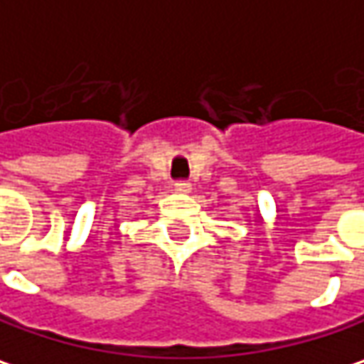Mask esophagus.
Listing matches in <instances>:
<instances>
[{
	"label": "esophagus",
	"mask_w": 364,
	"mask_h": 364,
	"mask_svg": "<svg viewBox=\"0 0 364 364\" xmlns=\"http://www.w3.org/2000/svg\"><path fill=\"white\" fill-rule=\"evenodd\" d=\"M173 186H176V191H178V193H182V195L193 193V184H191V182H176Z\"/></svg>",
	"instance_id": "34e87169"
}]
</instances>
